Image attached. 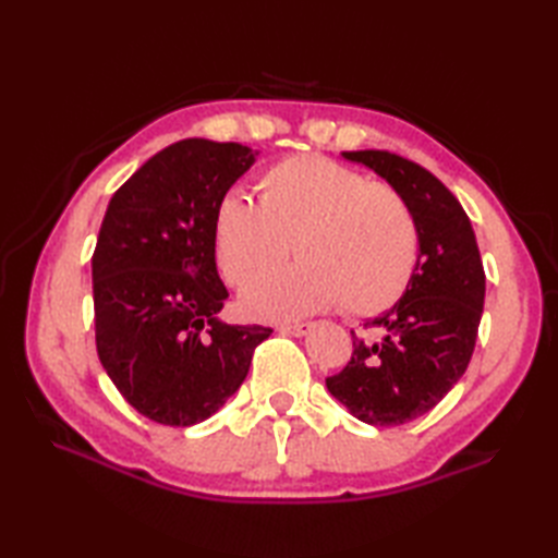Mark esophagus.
Listing matches in <instances>:
<instances>
[{
  "label": "esophagus",
  "mask_w": 558,
  "mask_h": 558,
  "mask_svg": "<svg viewBox=\"0 0 558 558\" xmlns=\"http://www.w3.org/2000/svg\"><path fill=\"white\" fill-rule=\"evenodd\" d=\"M280 333H286V336H306V333H310V330H312V324H282L280 328Z\"/></svg>",
  "instance_id": "esophagus-1"
}]
</instances>
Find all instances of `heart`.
I'll return each mask as SVG.
<instances>
[{
    "label": "heart",
    "mask_w": 558,
    "mask_h": 558,
    "mask_svg": "<svg viewBox=\"0 0 558 558\" xmlns=\"http://www.w3.org/2000/svg\"><path fill=\"white\" fill-rule=\"evenodd\" d=\"M258 204L228 194L213 218L222 276L242 288L286 260L288 270L256 282L242 298L256 318H294L340 302L372 316L405 294L420 258L417 218L396 186L324 156H290L256 184Z\"/></svg>",
    "instance_id": "heart-1"
}]
</instances>
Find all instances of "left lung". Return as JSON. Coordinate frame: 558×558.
Listing matches in <instances>:
<instances>
[{
    "label": "left lung",
    "mask_w": 558,
    "mask_h": 558,
    "mask_svg": "<svg viewBox=\"0 0 558 558\" xmlns=\"http://www.w3.org/2000/svg\"><path fill=\"white\" fill-rule=\"evenodd\" d=\"M342 158L381 174L408 198L420 228V258L405 294L354 336L345 369L326 378L330 396L354 417L396 426L422 417L465 374L484 310V268L468 213L422 165L388 150H345Z\"/></svg>",
    "instance_id": "left-lung-1"
}]
</instances>
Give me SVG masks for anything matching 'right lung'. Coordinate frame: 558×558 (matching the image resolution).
Wrapping results in <instances>:
<instances>
[{
    "label": "right lung",
    "mask_w": 558,
    "mask_h": 558,
    "mask_svg": "<svg viewBox=\"0 0 558 558\" xmlns=\"http://www.w3.org/2000/svg\"><path fill=\"white\" fill-rule=\"evenodd\" d=\"M258 150L184 138L162 148L110 198L93 252L100 364L144 417L192 426L216 414L272 328L218 318L228 290L213 218Z\"/></svg>",
    "instance_id": "right-lung-1"
}]
</instances>
